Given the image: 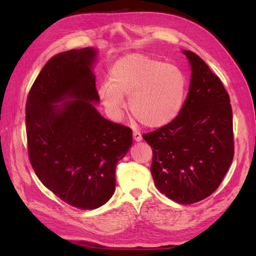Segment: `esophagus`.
I'll return each mask as SVG.
<instances>
[{"label": "esophagus", "instance_id": "esophagus-1", "mask_svg": "<svg viewBox=\"0 0 256 256\" xmlns=\"http://www.w3.org/2000/svg\"><path fill=\"white\" fill-rule=\"evenodd\" d=\"M134 140L136 142H141L142 141V134L138 132V130H134Z\"/></svg>", "mask_w": 256, "mask_h": 256}]
</instances>
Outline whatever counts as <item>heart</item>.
<instances>
[{"label":"heart","instance_id":"1","mask_svg":"<svg viewBox=\"0 0 256 256\" xmlns=\"http://www.w3.org/2000/svg\"><path fill=\"white\" fill-rule=\"evenodd\" d=\"M186 92V79L172 64L129 54L118 60L110 70V82L98 88V96L106 110L118 118L129 96V109L147 127L158 128L174 120L180 114Z\"/></svg>","mask_w":256,"mask_h":256}]
</instances>
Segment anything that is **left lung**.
<instances>
[{
    "instance_id": "1",
    "label": "left lung",
    "mask_w": 256,
    "mask_h": 256,
    "mask_svg": "<svg viewBox=\"0 0 256 256\" xmlns=\"http://www.w3.org/2000/svg\"><path fill=\"white\" fill-rule=\"evenodd\" d=\"M189 92L177 118L143 136L152 148L157 189L178 204L202 200L219 187L234 157L233 112L222 82L196 53Z\"/></svg>"
}]
</instances>
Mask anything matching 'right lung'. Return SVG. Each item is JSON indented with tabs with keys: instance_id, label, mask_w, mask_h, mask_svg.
I'll return each instance as SVG.
<instances>
[{
	"instance_id": "1",
	"label": "right lung",
	"mask_w": 256,
	"mask_h": 256,
	"mask_svg": "<svg viewBox=\"0 0 256 256\" xmlns=\"http://www.w3.org/2000/svg\"><path fill=\"white\" fill-rule=\"evenodd\" d=\"M98 50L56 54L28 96V157L40 182L65 203L96 209L115 191V170L132 144V131L106 120L92 69Z\"/></svg>"
}]
</instances>
